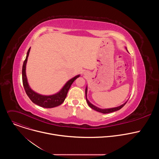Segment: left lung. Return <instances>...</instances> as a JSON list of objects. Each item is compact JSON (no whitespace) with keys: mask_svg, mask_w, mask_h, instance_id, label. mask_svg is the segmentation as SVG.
I'll list each match as a JSON object with an SVG mask.
<instances>
[{"mask_svg":"<svg viewBox=\"0 0 159 159\" xmlns=\"http://www.w3.org/2000/svg\"><path fill=\"white\" fill-rule=\"evenodd\" d=\"M87 87H86V88H85V98H86V101H87L88 105L89 106V107H91V108L93 109L94 110H96V111H98V112H100L103 113V114H106V113H109V112H115V111H118V110H120V109H121V108L126 104V103L127 102V101H126V102L125 103H124L123 104H122V105H121V106H118V107H116L109 108V109H100V108H99V107H98L94 106L93 104H92L91 103H90V102L89 101V100H88L87 98Z\"/></svg>","mask_w":159,"mask_h":159,"instance_id":"left-lung-1","label":"left lung"}]
</instances>
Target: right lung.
Wrapping results in <instances>:
<instances>
[{"label":"right lung","instance_id":"right-lung-1","mask_svg":"<svg viewBox=\"0 0 159 159\" xmlns=\"http://www.w3.org/2000/svg\"><path fill=\"white\" fill-rule=\"evenodd\" d=\"M30 52V48H29L27 52L26 58L23 63V65H22V84H23V86H24L26 94L28 95V96L30 98V99L31 100V101L33 103L43 107L52 108L61 104L66 97L68 91H69L71 85L72 84L74 81L80 76V75H78L74 77V78L71 79L70 80H69L65 84L63 87L60 90V91L55 94L51 95V96H43L41 94H38V93L34 92L29 86V84L27 80L26 75V65Z\"/></svg>","mask_w":159,"mask_h":159}]
</instances>
